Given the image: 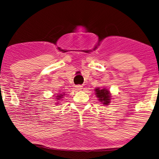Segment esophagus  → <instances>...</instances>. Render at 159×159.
<instances>
[{"label":"esophagus","instance_id":"esophagus-1","mask_svg":"<svg viewBox=\"0 0 159 159\" xmlns=\"http://www.w3.org/2000/svg\"><path fill=\"white\" fill-rule=\"evenodd\" d=\"M75 88L77 90H81L82 89H83V86H82L81 85H78L75 86Z\"/></svg>","mask_w":159,"mask_h":159}]
</instances>
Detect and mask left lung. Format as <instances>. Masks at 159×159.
I'll list each match as a JSON object with an SVG mask.
<instances>
[{
    "label": "left lung",
    "instance_id": "8db88e82",
    "mask_svg": "<svg viewBox=\"0 0 159 159\" xmlns=\"http://www.w3.org/2000/svg\"><path fill=\"white\" fill-rule=\"evenodd\" d=\"M94 92L97 97L98 98V100L102 104L108 105L111 103L112 95L111 92L106 88L104 87L103 89H100L99 87H97L94 89Z\"/></svg>",
    "mask_w": 159,
    "mask_h": 159
}]
</instances>
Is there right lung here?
I'll return each mask as SVG.
<instances>
[{
    "mask_svg": "<svg viewBox=\"0 0 159 159\" xmlns=\"http://www.w3.org/2000/svg\"><path fill=\"white\" fill-rule=\"evenodd\" d=\"M65 94V92H62V93H59V94L57 95L56 98H54V99H57V102H55L57 105L60 104V103H59V102H60V101H59V100H61V99L64 97V95Z\"/></svg>",
    "mask_w": 159,
    "mask_h": 159,
    "instance_id": "right-lung-1",
    "label": "right lung"
}]
</instances>
